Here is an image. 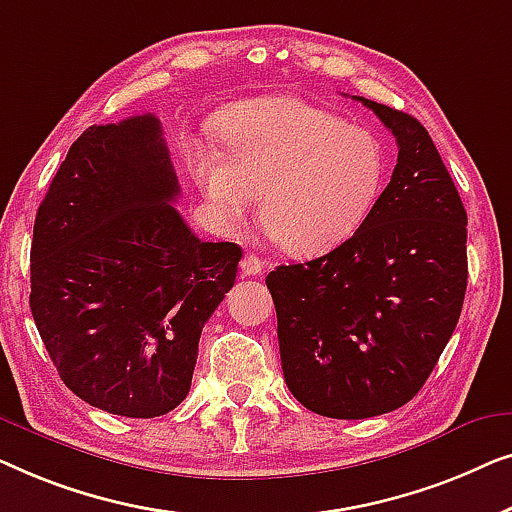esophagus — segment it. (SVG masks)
<instances>
[{"label": "esophagus", "mask_w": 512, "mask_h": 512, "mask_svg": "<svg viewBox=\"0 0 512 512\" xmlns=\"http://www.w3.org/2000/svg\"><path fill=\"white\" fill-rule=\"evenodd\" d=\"M264 271V259L257 257L253 253H248L241 259V273L243 276H259Z\"/></svg>", "instance_id": "34e87169"}]
</instances>
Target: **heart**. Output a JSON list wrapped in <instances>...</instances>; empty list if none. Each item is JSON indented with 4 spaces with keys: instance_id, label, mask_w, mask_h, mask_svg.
Listing matches in <instances>:
<instances>
[{
    "instance_id": "1",
    "label": "heart",
    "mask_w": 512,
    "mask_h": 512,
    "mask_svg": "<svg viewBox=\"0 0 512 512\" xmlns=\"http://www.w3.org/2000/svg\"><path fill=\"white\" fill-rule=\"evenodd\" d=\"M222 153L199 150L194 178L227 225H243L253 199L269 239L315 255L355 234L385 181V150L369 129L292 97H264L215 118Z\"/></svg>"
}]
</instances>
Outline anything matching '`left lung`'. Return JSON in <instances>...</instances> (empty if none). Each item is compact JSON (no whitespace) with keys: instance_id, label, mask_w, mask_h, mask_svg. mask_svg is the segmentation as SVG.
<instances>
[{"instance_id":"8db88e82","label":"left lung","mask_w":512,"mask_h":512,"mask_svg":"<svg viewBox=\"0 0 512 512\" xmlns=\"http://www.w3.org/2000/svg\"><path fill=\"white\" fill-rule=\"evenodd\" d=\"M397 139L392 181L331 253L266 276L285 383L313 413L364 420L420 392L462 313L466 211L427 129L355 97Z\"/></svg>"}]
</instances>
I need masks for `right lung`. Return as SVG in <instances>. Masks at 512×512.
<instances>
[{"label": "right lung", "mask_w": 512, "mask_h": 512, "mask_svg": "<svg viewBox=\"0 0 512 512\" xmlns=\"http://www.w3.org/2000/svg\"><path fill=\"white\" fill-rule=\"evenodd\" d=\"M153 113L92 125L43 197L30 308L62 383L122 417L174 410L199 336L234 287L241 248L192 234Z\"/></svg>", "instance_id": "add662e5"}]
</instances>
